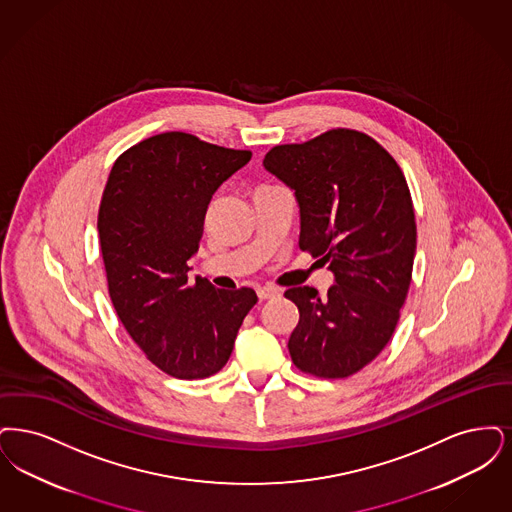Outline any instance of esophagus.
<instances>
[{"instance_id": "esophagus-1", "label": "esophagus", "mask_w": 512, "mask_h": 512, "mask_svg": "<svg viewBox=\"0 0 512 512\" xmlns=\"http://www.w3.org/2000/svg\"><path fill=\"white\" fill-rule=\"evenodd\" d=\"M256 292H258V298H260V300H269V298L281 296V290L275 289V287H260Z\"/></svg>"}]
</instances>
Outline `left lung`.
<instances>
[{
    "instance_id": "left-lung-1",
    "label": "left lung",
    "mask_w": 512,
    "mask_h": 512,
    "mask_svg": "<svg viewBox=\"0 0 512 512\" xmlns=\"http://www.w3.org/2000/svg\"><path fill=\"white\" fill-rule=\"evenodd\" d=\"M264 166L298 200L300 250L329 264L336 283L327 296L285 292L300 312L292 363L313 377H350L390 342L411 285L417 225L405 176L373 137L348 128L277 145Z\"/></svg>"
}]
</instances>
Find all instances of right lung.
Returning <instances> with one entry per match:
<instances>
[{
  "label": "right lung",
  "instance_id": "obj_1",
  "mask_svg": "<svg viewBox=\"0 0 512 512\" xmlns=\"http://www.w3.org/2000/svg\"><path fill=\"white\" fill-rule=\"evenodd\" d=\"M250 156L166 132L124 151L107 179L97 229L112 306L147 359L170 377L218 373L258 302L248 287L216 289L187 275L212 195Z\"/></svg>",
  "mask_w": 512,
  "mask_h": 512
}]
</instances>
